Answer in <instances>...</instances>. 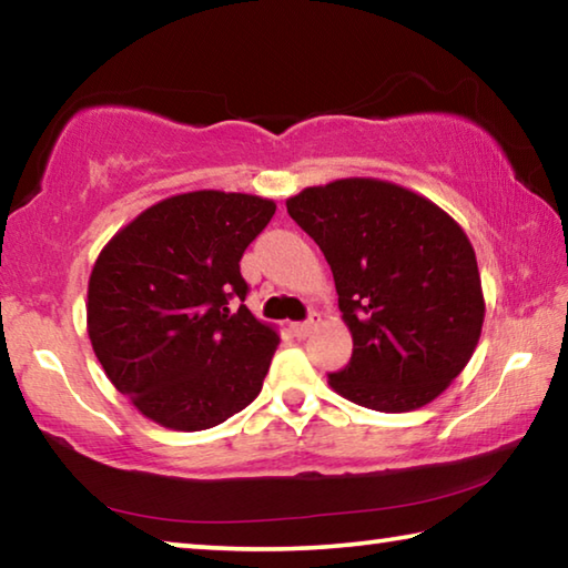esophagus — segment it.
Segmentation results:
<instances>
[{"label":"esophagus","mask_w":568,"mask_h":568,"mask_svg":"<svg viewBox=\"0 0 568 568\" xmlns=\"http://www.w3.org/2000/svg\"><path fill=\"white\" fill-rule=\"evenodd\" d=\"M315 325H318V321H315V315H311V318L303 323H293V333L297 335V338H307V335L313 333Z\"/></svg>","instance_id":"obj_1"}]
</instances>
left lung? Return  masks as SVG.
Returning <instances> with one entry per match:
<instances>
[{
	"label": "left lung",
	"instance_id": "8db88e82",
	"mask_svg": "<svg viewBox=\"0 0 568 568\" xmlns=\"http://www.w3.org/2000/svg\"><path fill=\"white\" fill-rule=\"evenodd\" d=\"M285 205L323 250L353 335L331 388L383 413L440 396L474 355L486 313L476 253L456 220L373 178L305 187Z\"/></svg>",
	"mask_w": 568,
	"mask_h": 568
}]
</instances>
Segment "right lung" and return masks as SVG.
<instances>
[{
  "label": "right lung",
  "mask_w": 568,
  "mask_h": 568,
  "mask_svg": "<svg viewBox=\"0 0 568 568\" xmlns=\"http://www.w3.org/2000/svg\"><path fill=\"white\" fill-rule=\"evenodd\" d=\"M273 215V200L195 190L148 207L102 247L88 333L142 416L205 430L257 398L281 338L243 305L240 257Z\"/></svg>",
  "instance_id": "1"
}]
</instances>
